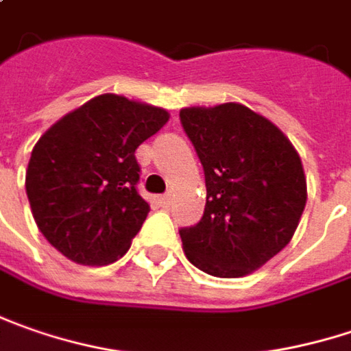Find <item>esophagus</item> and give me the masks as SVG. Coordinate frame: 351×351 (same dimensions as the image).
<instances>
[{
	"mask_svg": "<svg viewBox=\"0 0 351 351\" xmlns=\"http://www.w3.org/2000/svg\"><path fill=\"white\" fill-rule=\"evenodd\" d=\"M159 204L162 206V208H169V206L173 204V196H171V194H162L159 198Z\"/></svg>",
	"mask_w": 351,
	"mask_h": 351,
	"instance_id": "obj_1",
	"label": "esophagus"
}]
</instances>
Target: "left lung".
Here are the masks:
<instances>
[{"label": "left lung", "mask_w": 351, "mask_h": 351, "mask_svg": "<svg viewBox=\"0 0 351 351\" xmlns=\"http://www.w3.org/2000/svg\"><path fill=\"white\" fill-rule=\"evenodd\" d=\"M206 178L198 223L180 228L192 265L243 277L291 241L306 204V178L291 141L241 104L180 110Z\"/></svg>", "instance_id": "left-lung-1"}]
</instances>
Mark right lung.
<instances>
[{
  "instance_id": "obj_1",
  "label": "right lung",
  "mask_w": 351,
  "mask_h": 351,
  "mask_svg": "<svg viewBox=\"0 0 351 351\" xmlns=\"http://www.w3.org/2000/svg\"><path fill=\"white\" fill-rule=\"evenodd\" d=\"M169 114L104 94L64 115L31 153L25 189L40 234L80 265H108L130 250L149 204L137 191L135 149Z\"/></svg>"
}]
</instances>
